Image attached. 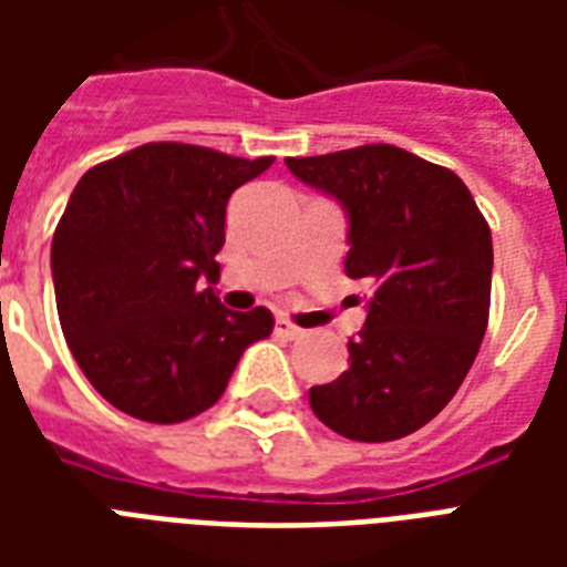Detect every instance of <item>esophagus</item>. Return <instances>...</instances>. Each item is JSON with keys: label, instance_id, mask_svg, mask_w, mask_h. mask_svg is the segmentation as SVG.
<instances>
[{"label": "esophagus", "instance_id": "esophagus-1", "mask_svg": "<svg viewBox=\"0 0 567 567\" xmlns=\"http://www.w3.org/2000/svg\"><path fill=\"white\" fill-rule=\"evenodd\" d=\"M276 336L279 338H288V341H293V338L302 336L300 327H293L291 320L288 318H276Z\"/></svg>", "mask_w": 567, "mask_h": 567}]
</instances>
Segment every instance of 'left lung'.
Here are the masks:
<instances>
[{"mask_svg": "<svg viewBox=\"0 0 567 567\" xmlns=\"http://www.w3.org/2000/svg\"><path fill=\"white\" fill-rule=\"evenodd\" d=\"M350 217L344 274L371 285L350 368L309 391L311 412L353 441L430 423L474 364L492 302V229L456 173L391 144L285 158Z\"/></svg>", "mask_w": 567, "mask_h": 567, "instance_id": "obj_1", "label": "left lung"}]
</instances>
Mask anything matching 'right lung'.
Masks as SVG:
<instances>
[{"label":"right lung","mask_w":567,"mask_h":567,"mask_svg":"<svg viewBox=\"0 0 567 567\" xmlns=\"http://www.w3.org/2000/svg\"><path fill=\"white\" fill-rule=\"evenodd\" d=\"M274 164L208 146L144 144L84 173L52 238L58 320L114 409L182 423L223 396L274 315L226 309L212 288L231 190Z\"/></svg>","instance_id":"add662e5"}]
</instances>
